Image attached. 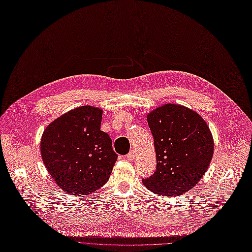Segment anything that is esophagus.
<instances>
[{
	"instance_id": "34e87169",
	"label": "esophagus",
	"mask_w": 252,
	"mask_h": 252,
	"mask_svg": "<svg viewBox=\"0 0 252 252\" xmlns=\"http://www.w3.org/2000/svg\"><path fill=\"white\" fill-rule=\"evenodd\" d=\"M135 157H136V153L134 151H131L126 156V159H127V160H134Z\"/></svg>"
}]
</instances>
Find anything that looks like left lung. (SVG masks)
Here are the masks:
<instances>
[{
  "mask_svg": "<svg viewBox=\"0 0 252 252\" xmlns=\"http://www.w3.org/2000/svg\"><path fill=\"white\" fill-rule=\"evenodd\" d=\"M157 168L142 182L156 194L175 196L192 189L212 161L214 141L206 121L181 105L166 104L147 114Z\"/></svg>",
  "mask_w": 252,
  "mask_h": 252,
  "instance_id": "obj_1",
  "label": "left lung"
}]
</instances>
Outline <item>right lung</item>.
I'll use <instances>...</instances> for the list:
<instances>
[{
	"instance_id": "right-lung-1",
	"label": "right lung",
	"mask_w": 252,
	"mask_h": 252,
	"mask_svg": "<svg viewBox=\"0 0 252 252\" xmlns=\"http://www.w3.org/2000/svg\"><path fill=\"white\" fill-rule=\"evenodd\" d=\"M101 117V109L82 106L55 119L42 134V161L68 194L87 195L110 178L118 156L110 136L100 131Z\"/></svg>"
}]
</instances>
